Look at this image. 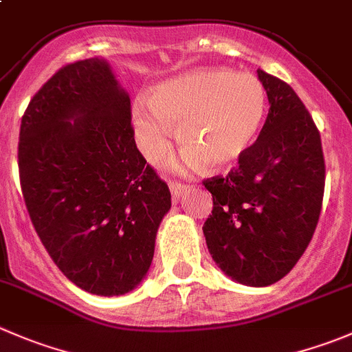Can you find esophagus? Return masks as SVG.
Instances as JSON below:
<instances>
[{"label": "esophagus", "mask_w": 352, "mask_h": 352, "mask_svg": "<svg viewBox=\"0 0 352 352\" xmlns=\"http://www.w3.org/2000/svg\"><path fill=\"white\" fill-rule=\"evenodd\" d=\"M187 189H189V186H187V184L170 182V190H172L173 201H179V197L184 196V194L187 192Z\"/></svg>", "instance_id": "esophagus-1"}]
</instances>
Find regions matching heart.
Masks as SVG:
<instances>
[{"label":"heart","instance_id":"heart-1","mask_svg":"<svg viewBox=\"0 0 352 352\" xmlns=\"http://www.w3.org/2000/svg\"><path fill=\"white\" fill-rule=\"evenodd\" d=\"M267 108L261 82L249 74L196 70L165 82L134 107V127L142 153L158 162L168 153L172 129L189 158L206 166L232 165L258 135Z\"/></svg>","mask_w":352,"mask_h":352}]
</instances>
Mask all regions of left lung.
Masks as SVG:
<instances>
[{"instance_id":"8db88e82","label":"left lung","mask_w":352,"mask_h":352,"mask_svg":"<svg viewBox=\"0 0 352 352\" xmlns=\"http://www.w3.org/2000/svg\"><path fill=\"white\" fill-rule=\"evenodd\" d=\"M267 120L228 175L204 179L213 210L203 225L208 249L235 282L265 287L294 268L318 225L325 190L322 139L287 82L258 70Z\"/></svg>"}]
</instances>
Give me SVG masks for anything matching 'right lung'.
Instances as JSON below:
<instances>
[{
    "label": "right lung",
    "instance_id": "obj_1",
    "mask_svg": "<svg viewBox=\"0 0 352 352\" xmlns=\"http://www.w3.org/2000/svg\"><path fill=\"white\" fill-rule=\"evenodd\" d=\"M131 98L104 60L67 63L22 117L19 175L30 221L61 274L98 296L148 274L172 194L135 146Z\"/></svg>",
    "mask_w": 352,
    "mask_h": 352
}]
</instances>
